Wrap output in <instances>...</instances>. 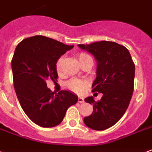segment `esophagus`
Returning a JSON list of instances; mask_svg holds the SVG:
<instances>
[{
  "label": "esophagus",
  "mask_w": 152,
  "mask_h": 152,
  "mask_svg": "<svg viewBox=\"0 0 152 152\" xmlns=\"http://www.w3.org/2000/svg\"><path fill=\"white\" fill-rule=\"evenodd\" d=\"M78 102H79V103H83V102H84V99L83 98V97H78Z\"/></svg>",
  "instance_id": "34e87169"
}]
</instances>
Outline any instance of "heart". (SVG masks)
<instances>
[{
	"instance_id": "b5f03b06",
	"label": "heart",
	"mask_w": 152,
	"mask_h": 152,
	"mask_svg": "<svg viewBox=\"0 0 152 152\" xmlns=\"http://www.w3.org/2000/svg\"><path fill=\"white\" fill-rule=\"evenodd\" d=\"M88 59H91V57L88 56V54L85 53H81L78 55V61L80 64L84 62L85 61H87ZM63 61H64V57L61 56L56 61V69L58 73H61V68H62V64H63ZM88 86V83L84 81H82L79 79H70L69 81H68L66 83V87H67L69 90L74 91L76 93H82L83 91H84L85 88Z\"/></svg>"
}]
</instances>
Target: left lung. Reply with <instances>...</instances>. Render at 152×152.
Returning <instances> with one entry per match:
<instances>
[{
	"mask_svg": "<svg viewBox=\"0 0 152 152\" xmlns=\"http://www.w3.org/2000/svg\"><path fill=\"white\" fill-rule=\"evenodd\" d=\"M78 47L95 58L96 77L91 88L93 91L103 94L98 102L93 96L84 99L93 105V112L83 121L91 129H107L121 119L129 105L134 87L135 65L129 50L114 42L102 41L88 45L78 44Z\"/></svg>",
	"mask_w": 152,
	"mask_h": 152,
	"instance_id": "8db88e82",
	"label": "left lung"
}]
</instances>
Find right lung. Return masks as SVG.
Listing matches in <instances>:
<instances>
[{"mask_svg":"<svg viewBox=\"0 0 152 152\" xmlns=\"http://www.w3.org/2000/svg\"><path fill=\"white\" fill-rule=\"evenodd\" d=\"M73 47L44 36L28 37L16 47L11 61L16 95L28 117L41 127L60 124L68 108L78 102L74 92L56 93L46 82L56 80L57 60Z\"/></svg>","mask_w":152,"mask_h":152,"instance_id":"obj_1","label":"right lung"}]
</instances>
